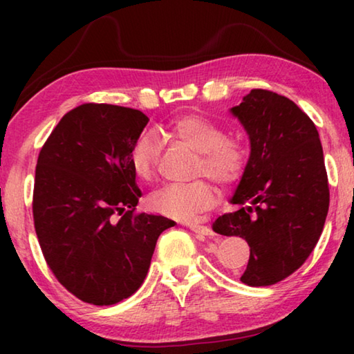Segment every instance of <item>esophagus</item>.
<instances>
[{
    "label": "esophagus",
    "instance_id": "1",
    "mask_svg": "<svg viewBox=\"0 0 354 354\" xmlns=\"http://www.w3.org/2000/svg\"><path fill=\"white\" fill-rule=\"evenodd\" d=\"M192 227H194V230L195 231H203V230H205V227H203L201 225H200V221L198 220H194V221H192Z\"/></svg>",
    "mask_w": 354,
    "mask_h": 354
}]
</instances>
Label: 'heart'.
Here are the masks:
<instances>
[{
	"mask_svg": "<svg viewBox=\"0 0 354 354\" xmlns=\"http://www.w3.org/2000/svg\"><path fill=\"white\" fill-rule=\"evenodd\" d=\"M232 153L227 143L223 140L215 142L211 149L205 154V171L207 173H218L225 170L226 167L231 165Z\"/></svg>",
	"mask_w": 354,
	"mask_h": 354,
	"instance_id": "1",
	"label": "heart"
}]
</instances>
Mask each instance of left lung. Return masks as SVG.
<instances>
[{
	"label": "left lung",
	"instance_id": "obj_1",
	"mask_svg": "<svg viewBox=\"0 0 354 354\" xmlns=\"http://www.w3.org/2000/svg\"><path fill=\"white\" fill-rule=\"evenodd\" d=\"M145 113L84 103L41 147L32 215L45 261L71 295L111 306L139 290L156 242L173 221L137 211L133 151Z\"/></svg>",
	"mask_w": 354,
	"mask_h": 354
}]
</instances>
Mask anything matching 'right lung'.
<instances>
[{"label":"right lung","instance_id":"obj_1","mask_svg":"<svg viewBox=\"0 0 354 354\" xmlns=\"http://www.w3.org/2000/svg\"><path fill=\"white\" fill-rule=\"evenodd\" d=\"M250 137V156L232 212L212 230L250 245L241 281L272 286L298 270L325 225L329 185L315 124L292 100L254 88L231 107Z\"/></svg>","mask_w":354,"mask_h":354}]
</instances>
